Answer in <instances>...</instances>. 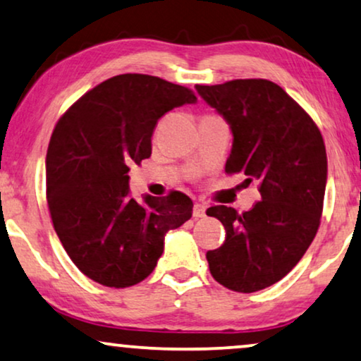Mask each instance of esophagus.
I'll list each match as a JSON object with an SVG mask.
<instances>
[{
  "label": "esophagus",
  "instance_id": "1",
  "mask_svg": "<svg viewBox=\"0 0 361 361\" xmlns=\"http://www.w3.org/2000/svg\"><path fill=\"white\" fill-rule=\"evenodd\" d=\"M205 209L207 207L204 204H199V202H197L194 205V210H192V215H194L195 219H202V216H205Z\"/></svg>",
  "mask_w": 361,
  "mask_h": 361
}]
</instances>
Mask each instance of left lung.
<instances>
[{
  "instance_id": "8db88e82",
  "label": "left lung",
  "mask_w": 361,
  "mask_h": 361,
  "mask_svg": "<svg viewBox=\"0 0 361 361\" xmlns=\"http://www.w3.org/2000/svg\"><path fill=\"white\" fill-rule=\"evenodd\" d=\"M195 88L231 126L225 172L259 180L261 194L243 214L225 205L207 210L226 231L224 245L207 251L210 273L231 290L256 293L283 279L317 233L327 182L324 137L309 113L266 78Z\"/></svg>"
}]
</instances>
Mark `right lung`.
Returning a JSON list of instances; mask_svg holds the SVG:
<instances>
[{
  "label": "right lung",
  "mask_w": 361,
  "mask_h": 361,
  "mask_svg": "<svg viewBox=\"0 0 361 361\" xmlns=\"http://www.w3.org/2000/svg\"><path fill=\"white\" fill-rule=\"evenodd\" d=\"M195 100L190 88L164 78L123 73L59 118L46 157L47 205L63 250L95 283H141L164 251V235L192 216L194 204L179 190L136 202L128 172L151 156L159 118Z\"/></svg>",
  "instance_id": "right-lung-1"
}]
</instances>
